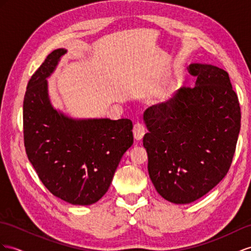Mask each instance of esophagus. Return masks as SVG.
<instances>
[{"label": "esophagus", "instance_id": "esophagus-1", "mask_svg": "<svg viewBox=\"0 0 251 251\" xmlns=\"http://www.w3.org/2000/svg\"><path fill=\"white\" fill-rule=\"evenodd\" d=\"M132 132H133L134 139L138 140V141L142 140V138L144 137V134H145V127L143 126V124L136 123L133 125Z\"/></svg>", "mask_w": 251, "mask_h": 251}]
</instances>
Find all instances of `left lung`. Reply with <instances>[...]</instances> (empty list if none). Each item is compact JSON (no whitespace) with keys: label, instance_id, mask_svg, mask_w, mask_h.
<instances>
[{"label":"left lung","instance_id":"1","mask_svg":"<svg viewBox=\"0 0 251 251\" xmlns=\"http://www.w3.org/2000/svg\"><path fill=\"white\" fill-rule=\"evenodd\" d=\"M194 88L146 109L143 145L150 178L166 201H197L226 176L241 129L239 99L226 71L192 63Z\"/></svg>","mask_w":251,"mask_h":251}]
</instances>
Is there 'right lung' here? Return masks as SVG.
I'll return each mask as SVG.
<instances>
[{
  "label": "right lung",
  "instance_id": "add662e5",
  "mask_svg": "<svg viewBox=\"0 0 251 251\" xmlns=\"http://www.w3.org/2000/svg\"><path fill=\"white\" fill-rule=\"evenodd\" d=\"M66 49L50 53L31 76L23 101L24 145L42 183L72 204H92L106 194L133 143L128 119H73L53 107L48 78Z\"/></svg>",
  "mask_w": 251,
  "mask_h": 251
}]
</instances>
